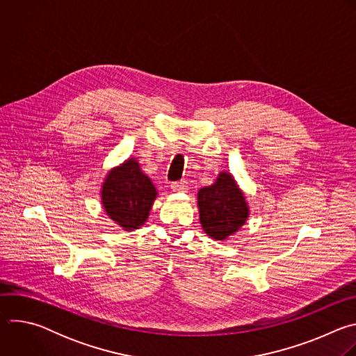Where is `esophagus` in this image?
Wrapping results in <instances>:
<instances>
[{
  "instance_id": "34e87169",
  "label": "esophagus",
  "mask_w": 356,
  "mask_h": 356,
  "mask_svg": "<svg viewBox=\"0 0 356 356\" xmlns=\"http://www.w3.org/2000/svg\"><path fill=\"white\" fill-rule=\"evenodd\" d=\"M170 188L175 191V193H184L187 190V183L184 180H180V181H175L170 184Z\"/></svg>"
}]
</instances>
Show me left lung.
<instances>
[{"label":"left lung","instance_id":"left-lung-1","mask_svg":"<svg viewBox=\"0 0 356 356\" xmlns=\"http://www.w3.org/2000/svg\"><path fill=\"white\" fill-rule=\"evenodd\" d=\"M197 207L202 231L221 242L236 234L250 214L243 190L227 170L220 172L213 184L198 190Z\"/></svg>","mask_w":356,"mask_h":356}]
</instances>
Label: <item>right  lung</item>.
I'll return each mask as SVG.
<instances>
[{
  "mask_svg": "<svg viewBox=\"0 0 356 356\" xmlns=\"http://www.w3.org/2000/svg\"><path fill=\"white\" fill-rule=\"evenodd\" d=\"M158 195L155 184L142 172L136 158L111 168L99 188L106 214L128 232L145 225Z\"/></svg>",
  "mask_w": 356,
  "mask_h": 356,
  "instance_id": "right-lung-1",
  "label": "right lung"
}]
</instances>
